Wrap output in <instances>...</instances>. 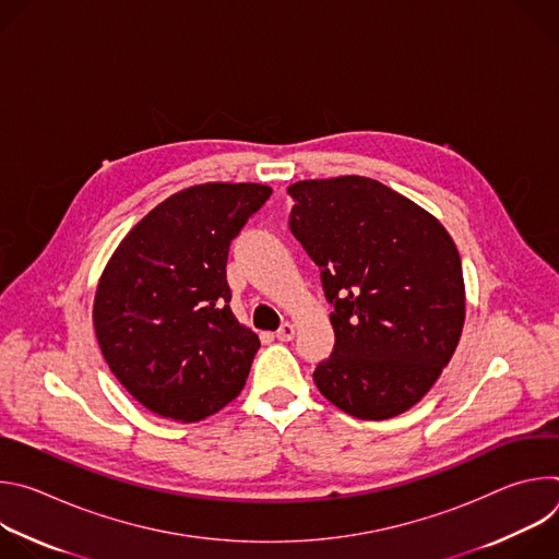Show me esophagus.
<instances>
[{"instance_id":"34e87169","label":"esophagus","mask_w":559,"mask_h":559,"mask_svg":"<svg viewBox=\"0 0 559 559\" xmlns=\"http://www.w3.org/2000/svg\"><path fill=\"white\" fill-rule=\"evenodd\" d=\"M294 334H296V328H294L292 323H283L281 330L276 332V338H278L281 343H289V341L294 338Z\"/></svg>"}]
</instances>
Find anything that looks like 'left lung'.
Wrapping results in <instances>:
<instances>
[{"mask_svg":"<svg viewBox=\"0 0 559 559\" xmlns=\"http://www.w3.org/2000/svg\"><path fill=\"white\" fill-rule=\"evenodd\" d=\"M289 229L321 270L334 349L313 369L332 405L360 420L412 409L449 365L464 281L449 231L367 177L298 181Z\"/></svg>","mask_w":559,"mask_h":559,"instance_id":"8db88e82","label":"left lung"}]
</instances>
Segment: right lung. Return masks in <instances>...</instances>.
<instances>
[{"instance_id": "right-lung-1", "label": "right lung", "mask_w": 559, "mask_h": 559, "mask_svg": "<svg viewBox=\"0 0 559 559\" xmlns=\"http://www.w3.org/2000/svg\"><path fill=\"white\" fill-rule=\"evenodd\" d=\"M270 194L259 183L188 188L141 218L106 265L97 341L152 414L197 423L241 393L261 341L229 309L225 267L231 241Z\"/></svg>"}]
</instances>
